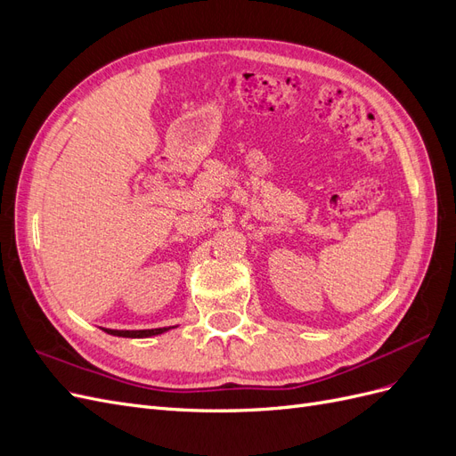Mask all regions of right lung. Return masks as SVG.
Returning a JSON list of instances; mask_svg holds the SVG:
<instances>
[{
  "mask_svg": "<svg viewBox=\"0 0 456 456\" xmlns=\"http://www.w3.org/2000/svg\"><path fill=\"white\" fill-rule=\"evenodd\" d=\"M176 327V325H175ZM175 327H158V329H141V330H123V329H106L101 327L104 333L114 335V337H123V338H148V337H156L161 333H167V330Z\"/></svg>",
  "mask_w": 456,
  "mask_h": 456,
  "instance_id": "obj_1",
  "label": "right lung"
}]
</instances>
